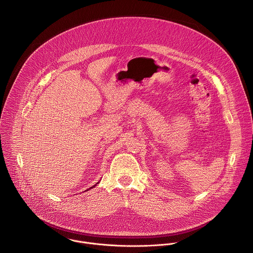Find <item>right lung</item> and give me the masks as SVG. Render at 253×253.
Returning <instances> with one entry per match:
<instances>
[{"label":"right lung","instance_id":"right-lung-1","mask_svg":"<svg viewBox=\"0 0 253 253\" xmlns=\"http://www.w3.org/2000/svg\"><path fill=\"white\" fill-rule=\"evenodd\" d=\"M98 183H99V182H97V183H96V184H95V185H93V186H92V187H90V188H93V187H95V186H96V185H97V184H98ZM90 188H89V189H90Z\"/></svg>","mask_w":253,"mask_h":253}]
</instances>
